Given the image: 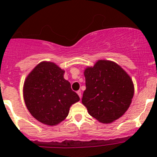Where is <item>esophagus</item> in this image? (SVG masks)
Here are the masks:
<instances>
[{"label": "esophagus", "instance_id": "obj_1", "mask_svg": "<svg viewBox=\"0 0 157 157\" xmlns=\"http://www.w3.org/2000/svg\"><path fill=\"white\" fill-rule=\"evenodd\" d=\"M77 94H78V96L80 97V98L81 99V96H82V94H81V91H80V90H79V91H77Z\"/></svg>", "mask_w": 157, "mask_h": 157}]
</instances>
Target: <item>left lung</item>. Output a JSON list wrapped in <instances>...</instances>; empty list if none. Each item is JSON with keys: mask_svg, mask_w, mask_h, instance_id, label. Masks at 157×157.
I'll return each mask as SVG.
<instances>
[{"mask_svg": "<svg viewBox=\"0 0 157 157\" xmlns=\"http://www.w3.org/2000/svg\"><path fill=\"white\" fill-rule=\"evenodd\" d=\"M86 89L82 103L91 117L109 124L128 109L134 94L132 79L120 65L111 60H98L84 70Z\"/></svg>", "mask_w": 157, "mask_h": 157, "instance_id": "8db88e82", "label": "left lung"}]
</instances>
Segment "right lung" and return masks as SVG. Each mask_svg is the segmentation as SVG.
<instances>
[{
	"instance_id": "obj_1",
	"label": "right lung",
	"mask_w": 157,
	"mask_h": 157,
	"mask_svg": "<svg viewBox=\"0 0 157 157\" xmlns=\"http://www.w3.org/2000/svg\"><path fill=\"white\" fill-rule=\"evenodd\" d=\"M64 73L55 63L42 61L25 79L23 94L27 109L44 125H58L67 117L70 107L80 100Z\"/></svg>"
}]
</instances>
